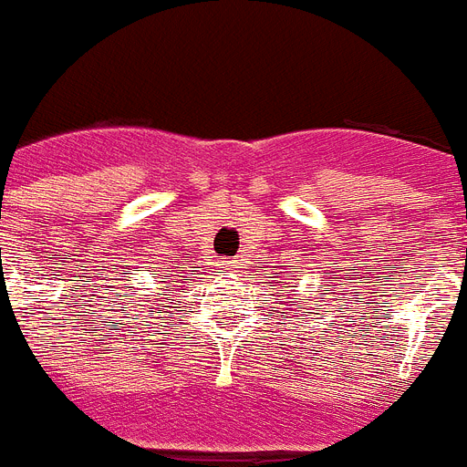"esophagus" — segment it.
<instances>
[{
	"instance_id": "1",
	"label": "esophagus",
	"mask_w": 467,
	"mask_h": 467,
	"mask_svg": "<svg viewBox=\"0 0 467 467\" xmlns=\"http://www.w3.org/2000/svg\"><path fill=\"white\" fill-rule=\"evenodd\" d=\"M220 269L222 271H234V262H222Z\"/></svg>"
}]
</instances>
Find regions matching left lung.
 Returning a JSON list of instances; mask_svg holds the SVG:
<instances>
[{
	"instance_id": "left-lung-1",
	"label": "left lung",
	"mask_w": 467,
	"mask_h": 467,
	"mask_svg": "<svg viewBox=\"0 0 467 467\" xmlns=\"http://www.w3.org/2000/svg\"><path fill=\"white\" fill-rule=\"evenodd\" d=\"M278 295H283V292H278Z\"/></svg>"
}]
</instances>
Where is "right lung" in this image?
<instances>
[{
  "instance_id": "obj_1",
  "label": "right lung",
  "mask_w": 467,
  "mask_h": 467,
  "mask_svg": "<svg viewBox=\"0 0 467 467\" xmlns=\"http://www.w3.org/2000/svg\"><path fill=\"white\" fill-rule=\"evenodd\" d=\"M161 283H177V280H175V278H171V275H168V278H166V280H161ZM171 287H172V285H171ZM144 296H151V295H142V296H138V299H142V301H144Z\"/></svg>"
}]
</instances>
